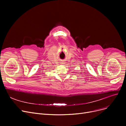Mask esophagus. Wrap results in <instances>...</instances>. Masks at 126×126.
Segmentation results:
<instances>
[{
  "label": "esophagus",
  "instance_id": "esophagus-1",
  "mask_svg": "<svg viewBox=\"0 0 126 126\" xmlns=\"http://www.w3.org/2000/svg\"><path fill=\"white\" fill-rule=\"evenodd\" d=\"M62 64H63V63H62Z\"/></svg>",
  "mask_w": 126,
  "mask_h": 126
}]
</instances>
